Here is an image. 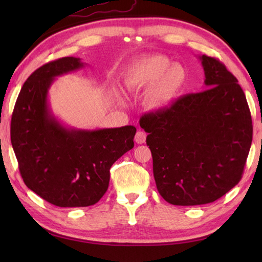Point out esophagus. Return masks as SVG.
Returning a JSON list of instances; mask_svg holds the SVG:
<instances>
[{
  "mask_svg": "<svg viewBox=\"0 0 262 262\" xmlns=\"http://www.w3.org/2000/svg\"><path fill=\"white\" fill-rule=\"evenodd\" d=\"M135 142L137 143V144H143V143H145V141H146V134L144 132H142V130H138L137 133H136V135H135Z\"/></svg>",
  "mask_w": 262,
  "mask_h": 262,
  "instance_id": "34e87169",
  "label": "esophagus"
}]
</instances>
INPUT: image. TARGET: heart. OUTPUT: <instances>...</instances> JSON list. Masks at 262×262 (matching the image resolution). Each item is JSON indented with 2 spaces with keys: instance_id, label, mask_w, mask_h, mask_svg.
Instances as JSON below:
<instances>
[{
  "instance_id": "heart-1",
  "label": "heart",
  "mask_w": 262,
  "mask_h": 262,
  "mask_svg": "<svg viewBox=\"0 0 262 262\" xmlns=\"http://www.w3.org/2000/svg\"><path fill=\"white\" fill-rule=\"evenodd\" d=\"M187 73L182 65L153 55L136 63L125 79V85L130 91L148 88L143 104L148 111L159 113L174 102L186 82Z\"/></svg>"
}]
</instances>
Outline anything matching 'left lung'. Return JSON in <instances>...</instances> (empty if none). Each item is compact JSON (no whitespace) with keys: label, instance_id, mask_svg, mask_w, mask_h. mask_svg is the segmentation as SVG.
<instances>
[{"label":"left lung","instance_id":"obj_1","mask_svg":"<svg viewBox=\"0 0 262 262\" xmlns=\"http://www.w3.org/2000/svg\"><path fill=\"white\" fill-rule=\"evenodd\" d=\"M206 89L142 116L153 174L164 200L213 203L241 180L252 142V119L236 77L219 59L199 57Z\"/></svg>","mask_w":262,"mask_h":262}]
</instances>
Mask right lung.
<instances>
[{"label": "right lung", "mask_w": 262, "mask_h": 262, "mask_svg": "<svg viewBox=\"0 0 262 262\" xmlns=\"http://www.w3.org/2000/svg\"><path fill=\"white\" fill-rule=\"evenodd\" d=\"M84 68L77 57L49 62L28 77L11 119V143L26 186L58 207H86L105 193L110 168L134 147V126L76 129L48 103L55 77Z\"/></svg>", "instance_id": "right-lung-1"}]
</instances>
